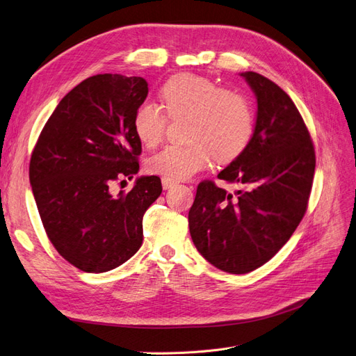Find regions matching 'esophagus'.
I'll return each mask as SVG.
<instances>
[{"mask_svg":"<svg viewBox=\"0 0 356 356\" xmlns=\"http://www.w3.org/2000/svg\"><path fill=\"white\" fill-rule=\"evenodd\" d=\"M161 186H163L165 190H169V188H172L174 186H177V181L163 177V178H161Z\"/></svg>","mask_w":356,"mask_h":356,"instance_id":"obj_1","label":"esophagus"}]
</instances>
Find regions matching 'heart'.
Segmentation results:
<instances>
[{
	"mask_svg": "<svg viewBox=\"0 0 356 356\" xmlns=\"http://www.w3.org/2000/svg\"><path fill=\"white\" fill-rule=\"evenodd\" d=\"M169 115H188V145H169L147 161L153 175L187 179L211 163H227L250 144L254 132L251 105L242 95L221 89L197 74H179L161 88ZM166 115L152 101H144L134 115V129L143 145L153 148L163 138Z\"/></svg>",
	"mask_w": 356,
	"mask_h": 356,
	"instance_id": "obj_1",
	"label": "heart"
}]
</instances>
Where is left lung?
I'll list each match as a JSON object with an SVG mask.
<instances>
[{
  "label": "left lung",
  "instance_id": "1",
  "mask_svg": "<svg viewBox=\"0 0 356 356\" xmlns=\"http://www.w3.org/2000/svg\"><path fill=\"white\" fill-rule=\"evenodd\" d=\"M241 75L257 99L254 134L218 174L241 190L232 195L203 181L188 212L197 251L233 275L255 270L288 242L307 209L316 163L307 127L289 96L261 74Z\"/></svg>",
  "mask_w": 356,
  "mask_h": 356
}]
</instances>
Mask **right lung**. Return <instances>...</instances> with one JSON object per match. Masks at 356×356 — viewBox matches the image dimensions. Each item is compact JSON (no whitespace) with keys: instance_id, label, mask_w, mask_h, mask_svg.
<instances>
[{"instance_id":"obj_1","label":"right lung","mask_w":356,"mask_h":356,"mask_svg":"<svg viewBox=\"0 0 356 356\" xmlns=\"http://www.w3.org/2000/svg\"><path fill=\"white\" fill-rule=\"evenodd\" d=\"M147 95L143 77L86 79L63 96L32 152L29 182L42 225L56 251L83 272L113 270L143 245V217L160 196V178L139 177L117 196L110 187L139 170L134 115Z\"/></svg>"}]
</instances>
